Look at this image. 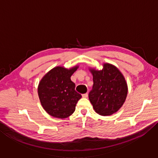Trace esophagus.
<instances>
[{"label":"esophagus","instance_id":"34e87169","mask_svg":"<svg viewBox=\"0 0 158 158\" xmlns=\"http://www.w3.org/2000/svg\"><path fill=\"white\" fill-rule=\"evenodd\" d=\"M82 97L84 98H87V97H88V93H84V94H83V95H82Z\"/></svg>","mask_w":158,"mask_h":158}]
</instances>
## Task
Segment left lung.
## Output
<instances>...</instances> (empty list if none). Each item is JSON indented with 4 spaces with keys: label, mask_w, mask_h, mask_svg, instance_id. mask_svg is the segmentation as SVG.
Instances as JSON below:
<instances>
[{
    "label": "left lung",
    "mask_w": 158,
    "mask_h": 158,
    "mask_svg": "<svg viewBox=\"0 0 158 158\" xmlns=\"http://www.w3.org/2000/svg\"><path fill=\"white\" fill-rule=\"evenodd\" d=\"M93 85L89 98L96 113L109 116L116 112L125 102L127 85L119 69L109 63L102 70L90 69Z\"/></svg>",
    "instance_id": "left-lung-1"
}]
</instances>
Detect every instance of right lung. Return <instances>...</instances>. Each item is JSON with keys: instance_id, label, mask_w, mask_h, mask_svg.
<instances>
[{"instance_id": "obj_1", "label": "right lung", "mask_w": 158, "mask_h": 158, "mask_svg": "<svg viewBox=\"0 0 158 158\" xmlns=\"http://www.w3.org/2000/svg\"><path fill=\"white\" fill-rule=\"evenodd\" d=\"M78 66L69 69L56 67L45 74L38 85L41 105L53 117L65 118L74 113L77 102L81 98L75 90L70 77Z\"/></svg>"}]
</instances>
